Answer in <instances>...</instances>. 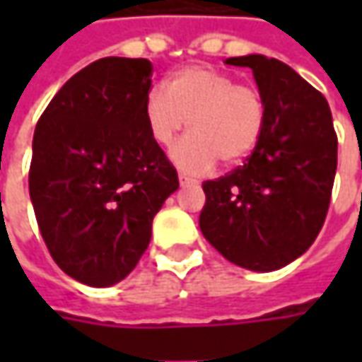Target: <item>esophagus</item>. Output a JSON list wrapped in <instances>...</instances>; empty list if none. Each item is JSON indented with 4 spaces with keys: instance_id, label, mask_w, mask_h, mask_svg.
I'll use <instances>...</instances> for the list:
<instances>
[{
    "instance_id": "esophagus-1",
    "label": "esophagus",
    "mask_w": 362,
    "mask_h": 362,
    "mask_svg": "<svg viewBox=\"0 0 362 362\" xmlns=\"http://www.w3.org/2000/svg\"><path fill=\"white\" fill-rule=\"evenodd\" d=\"M179 183H181V185L185 187V185H197L199 181H197V179H193V177H189V175L181 173V175H179Z\"/></svg>"
}]
</instances>
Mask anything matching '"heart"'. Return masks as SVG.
<instances>
[{"mask_svg": "<svg viewBox=\"0 0 362 362\" xmlns=\"http://www.w3.org/2000/svg\"><path fill=\"white\" fill-rule=\"evenodd\" d=\"M266 115L256 86L238 84L231 74L209 66L177 70L165 90L155 88L145 98L146 127L160 146L171 145L187 124L189 134L171 159L195 175L209 171L216 160L231 167L250 157L264 134Z\"/></svg>", "mask_w": 362, "mask_h": 362, "instance_id": "obj_1", "label": "heart"}]
</instances>
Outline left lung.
<instances>
[{"mask_svg":"<svg viewBox=\"0 0 362 362\" xmlns=\"http://www.w3.org/2000/svg\"><path fill=\"white\" fill-rule=\"evenodd\" d=\"M254 72L266 129L231 173L205 181L199 228L231 264L272 272L302 256L320 233L337 173V132L327 98L288 64L259 54L228 58Z\"/></svg>","mask_w":362,"mask_h":362,"instance_id":"8db88e82","label":"left lung"}]
</instances>
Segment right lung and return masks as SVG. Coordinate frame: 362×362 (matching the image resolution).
I'll return each instance as SVG.
<instances>
[{
	"label": "right lung",
	"instance_id": "add662e5",
	"mask_svg": "<svg viewBox=\"0 0 362 362\" xmlns=\"http://www.w3.org/2000/svg\"><path fill=\"white\" fill-rule=\"evenodd\" d=\"M153 64L100 58L70 78L35 124L30 197L49 256L82 284L124 280L179 189L145 120Z\"/></svg>",
	"mask_w": 362,
	"mask_h": 362
}]
</instances>
